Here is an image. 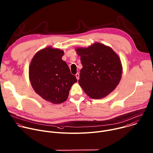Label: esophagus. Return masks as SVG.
Segmentation results:
<instances>
[{"label":"esophagus","mask_w":153,"mask_h":153,"mask_svg":"<svg viewBox=\"0 0 153 153\" xmlns=\"http://www.w3.org/2000/svg\"><path fill=\"white\" fill-rule=\"evenodd\" d=\"M75 76H76V79L78 80V79H79V73H78V72L76 74V75H75Z\"/></svg>","instance_id":"1"}]
</instances>
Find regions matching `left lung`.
<instances>
[{"instance_id": "left-lung-1", "label": "left lung", "mask_w": 153, "mask_h": 153, "mask_svg": "<svg viewBox=\"0 0 153 153\" xmlns=\"http://www.w3.org/2000/svg\"><path fill=\"white\" fill-rule=\"evenodd\" d=\"M82 68L78 82L93 99L106 97L116 88L123 72L121 62L113 50L100 43L76 49Z\"/></svg>"}]
</instances>
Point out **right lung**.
Returning <instances> with one entry per match:
<instances>
[{
    "label": "right lung",
    "mask_w": 153,
    "mask_h": 153,
    "mask_svg": "<svg viewBox=\"0 0 153 153\" xmlns=\"http://www.w3.org/2000/svg\"><path fill=\"white\" fill-rule=\"evenodd\" d=\"M64 54L63 51L48 47L34 55L29 69V80L36 92L54 104L65 102L77 81L62 59Z\"/></svg>",
    "instance_id": "obj_1"
}]
</instances>
